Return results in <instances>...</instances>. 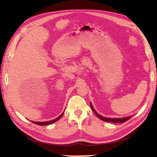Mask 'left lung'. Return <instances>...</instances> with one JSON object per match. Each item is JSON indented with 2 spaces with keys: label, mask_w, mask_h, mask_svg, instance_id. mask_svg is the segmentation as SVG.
<instances>
[{
  "label": "left lung",
  "mask_w": 157,
  "mask_h": 157,
  "mask_svg": "<svg viewBox=\"0 0 157 157\" xmlns=\"http://www.w3.org/2000/svg\"><path fill=\"white\" fill-rule=\"evenodd\" d=\"M90 106H91V109L93 110V111L95 113V115H96L98 118H99L100 119H101V120L104 121H106V122H109V123H124V122H126L127 121H128L129 119H130L132 118V116H128V117H125V118H105V117H103L102 116L99 115V114H98V113L96 112V111H95V109H94V107H93L92 106V104L91 102H90Z\"/></svg>",
  "instance_id": "1"
}]
</instances>
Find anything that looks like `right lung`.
<instances>
[{
	"instance_id": "1",
	"label": "right lung",
	"mask_w": 157,
	"mask_h": 157,
	"mask_svg": "<svg viewBox=\"0 0 157 157\" xmlns=\"http://www.w3.org/2000/svg\"><path fill=\"white\" fill-rule=\"evenodd\" d=\"M63 113L61 114V115H60L59 116H58L57 118L54 119V120H52V121H47V122H34V121H33V123H34V124H39V125H48V124H50L53 123H55V122L59 120V119L61 118V117L62 116Z\"/></svg>"
}]
</instances>
